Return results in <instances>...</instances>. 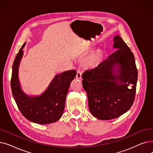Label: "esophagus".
<instances>
[{
  "label": "esophagus",
  "instance_id": "1",
  "mask_svg": "<svg viewBox=\"0 0 153 153\" xmlns=\"http://www.w3.org/2000/svg\"><path fill=\"white\" fill-rule=\"evenodd\" d=\"M76 78L77 79H81L82 78V73L81 71H77V74H76Z\"/></svg>",
  "mask_w": 153,
  "mask_h": 153
}]
</instances>
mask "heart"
<instances>
[{
    "mask_svg": "<svg viewBox=\"0 0 153 153\" xmlns=\"http://www.w3.org/2000/svg\"><path fill=\"white\" fill-rule=\"evenodd\" d=\"M99 59V55L97 54H95L92 55L89 59V62L91 64H94L97 62Z\"/></svg>",
    "mask_w": 153,
    "mask_h": 153,
    "instance_id": "heart-1",
    "label": "heart"
}]
</instances>
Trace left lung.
Returning <instances> with one entry per match:
<instances>
[{
  "label": "left lung",
  "mask_w": 153,
  "mask_h": 153,
  "mask_svg": "<svg viewBox=\"0 0 153 153\" xmlns=\"http://www.w3.org/2000/svg\"><path fill=\"white\" fill-rule=\"evenodd\" d=\"M114 41L117 50L82 75L90 111L99 120L121 116L131 108L135 98L138 70L134 55L119 35Z\"/></svg>",
  "instance_id": "obj_1"
}]
</instances>
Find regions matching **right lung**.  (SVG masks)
<instances>
[{"instance_id":"1","label":"right lung","mask_w":153,"mask_h":153,"mask_svg":"<svg viewBox=\"0 0 153 153\" xmlns=\"http://www.w3.org/2000/svg\"><path fill=\"white\" fill-rule=\"evenodd\" d=\"M25 45V43L16 56L12 66L11 89L14 100L22 114L29 121L41 125L57 122L63 114L69 88L77 72L72 69L56 75L42 95H26L21 89L18 76Z\"/></svg>"}]
</instances>
